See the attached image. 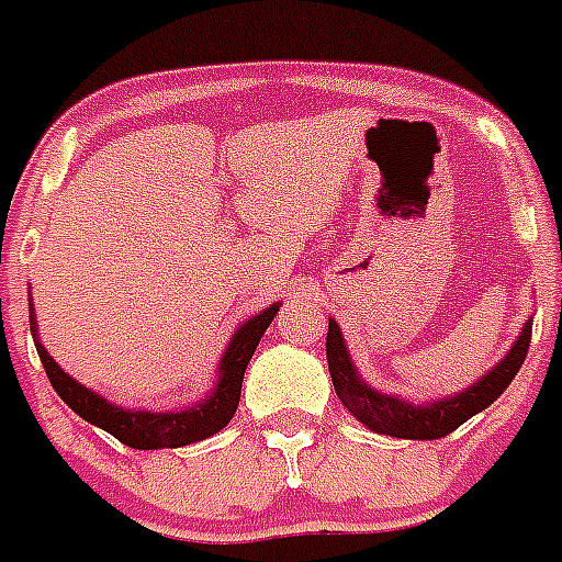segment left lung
Listing matches in <instances>:
<instances>
[{
    "instance_id": "obj_1",
    "label": "left lung",
    "mask_w": 562,
    "mask_h": 562,
    "mask_svg": "<svg viewBox=\"0 0 562 562\" xmlns=\"http://www.w3.org/2000/svg\"><path fill=\"white\" fill-rule=\"evenodd\" d=\"M529 340H532V321H526L520 329L518 340L513 342V349L501 357L498 366L486 371L481 380H475L470 389L459 391V394L439 396L430 402L402 400L396 394H385V391L371 389L369 382L362 380L357 366L351 362L346 340H342L340 326L335 324V317H329V335H326V360H329L331 385H335L340 402L349 408V414L357 422H362L366 428L382 436H396V439H441V436L453 434L459 425H464L470 416L481 414L490 408L515 380L529 351Z\"/></svg>"
}]
</instances>
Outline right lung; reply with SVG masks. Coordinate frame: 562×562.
<instances>
[{"mask_svg": "<svg viewBox=\"0 0 562 562\" xmlns=\"http://www.w3.org/2000/svg\"><path fill=\"white\" fill-rule=\"evenodd\" d=\"M278 304L267 306L250 321L238 326L233 331L231 342H227L225 355L220 360V376L213 385L211 394L200 400L196 405H188L180 411H143V408H123L117 402L106 400L98 391L87 389L78 380L67 374L58 366L49 351L44 349V342L38 340L36 312H33V301H30V331L36 337V351L42 357V366L47 371L49 382L56 394L67 402L69 408L76 411L81 419L89 425L106 430L114 439L123 441L126 448L134 450H160V448H182V445H193L207 436L220 434L227 422L233 419L238 408V396H241V380H245L247 362H250L252 351H256L258 340L267 331V326L276 317Z\"/></svg>", "mask_w": 562, "mask_h": 562, "instance_id": "right-lung-1", "label": "right lung"}]
</instances>
